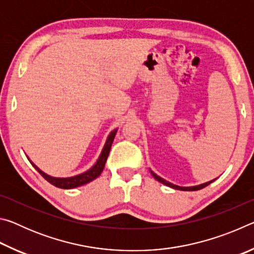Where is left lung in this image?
<instances>
[{
	"label": "left lung",
	"mask_w": 254,
	"mask_h": 254,
	"mask_svg": "<svg viewBox=\"0 0 254 254\" xmlns=\"http://www.w3.org/2000/svg\"><path fill=\"white\" fill-rule=\"evenodd\" d=\"M151 175L153 176V178L156 179V180H158L159 183H161V184H163V185H166V186H169V187H171V188H174V189H178V190H187V191H192V190H199V189H201V188H204V187H206V186H208V185L210 184V183H213L214 180H210V182H208V183H205V184H201V185H198V186H194V187H180V186H176V185H174V184H171V183H169V182H167V180H165V179H162L161 177H159V176H157L156 174L153 173V171H151Z\"/></svg>",
	"instance_id": "obj_1"
}]
</instances>
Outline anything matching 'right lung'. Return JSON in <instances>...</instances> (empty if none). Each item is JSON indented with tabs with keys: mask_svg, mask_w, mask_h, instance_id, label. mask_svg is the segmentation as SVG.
I'll list each match as a JSON object with an SVG mask.
<instances>
[{
	"mask_svg": "<svg viewBox=\"0 0 254 254\" xmlns=\"http://www.w3.org/2000/svg\"><path fill=\"white\" fill-rule=\"evenodd\" d=\"M117 134V130H114L113 132H111V134L109 135L106 140V143L104 145V148H103V151L101 153L100 158H98L97 162L94 165L91 169L85 171L84 174H80V175H77L75 177H69V178H55V177H51V176H48L45 173H42V171L36 167L32 163V166L34 167L38 170V173H39L42 177H44L47 182H49L51 185H54V186L58 187V188H63V189H70V188H75V187H78L81 186V185H85L89 182H92L95 178H97L98 176L101 175V173L104 169V166H105V162H106V159L109 157V153H110V150H111V145L113 143V140H114V136Z\"/></svg>",
	"mask_w": 254,
	"mask_h": 254,
	"instance_id": "add662e5",
	"label": "right lung"
}]
</instances>
